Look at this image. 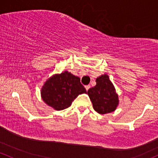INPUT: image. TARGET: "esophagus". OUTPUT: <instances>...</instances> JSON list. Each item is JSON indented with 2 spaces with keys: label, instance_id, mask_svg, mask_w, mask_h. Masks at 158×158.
Here are the masks:
<instances>
[{
  "label": "esophagus",
  "instance_id": "1",
  "mask_svg": "<svg viewBox=\"0 0 158 158\" xmlns=\"http://www.w3.org/2000/svg\"><path fill=\"white\" fill-rule=\"evenodd\" d=\"M90 87H91V86H90L89 85H85V88L86 91H88V90L89 89V88H90Z\"/></svg>",
  "mask_w": 158,
  "mask_h": 158
}]
</instances>
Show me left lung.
I'll list each match as a JSON object with an SVG mask.
<instances>
[{"label": "left lung", "instance_id": "1", "mask_svg": "<svg viewBox=\"0 0 158 158\" xmlns=\"http://www.w3.org/2000/svg\"><path fill=\"white\" fill-rule=\"evenodd\" d=\"M96 82V85L88 91L94 110L102 115L114 112L118 105V96L109 76L103 74L99 76Z\"/></svg>", "mask_w": 158, "mask_h": 158}]
</instances>
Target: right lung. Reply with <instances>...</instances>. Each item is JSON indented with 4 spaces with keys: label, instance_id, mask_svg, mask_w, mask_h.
<instances>
[{
    "label": "right lung",
    "instance_id": "obj_1",
    "mask_svg": "<svg viewBox=\"0 0 158 158\" xmlns=\"http://www.w3.org/2000/svg\"><path fill=\"white\" fill-rule=\"evenodd\" d=\"M87 93L80 79L68 71L55 74L48 78L41 88V98L55 110L68 108L81 94Z\"/></svg>",
    "mask_w": 158,
    "mask_h": 158
}]
</instances>
